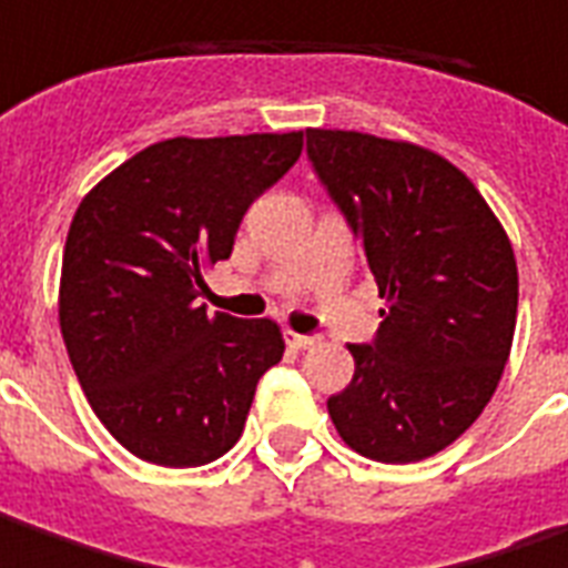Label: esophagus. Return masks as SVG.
<instances>
[{
	"mask_svg": "<svg viewBox=\"0 0 568 568\" xmlns=\"http://www.w3.org/2000/svg\"><path fill=\"white\" fill-rule=\"evenodd\" d=\"M287 346H291V349H312V346H318V336L293 334V331H287Z\"/></svg>",
	"mask_w": 568,
	"mask_h": 568,
	"instance_id": "1",
	"label": "esophagus"
}]
</instances>
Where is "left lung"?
Wrapping results in <instances>:
<instances>
[{
    "instance_id": "8db88e82",
    "label": "left lung",
    "mask_w": 568,
    "mask_h": 568,
    "mask_svg": "<svg viewBox=\"0 0 568 568\" xmlns=\"http://www.w3.org/2000/svg\"><path fill=\"white\" fill-rule=\"evenodd\" d=\"M308 160L346 213L386 300L355 377L327 398L339 439L381 464L433 457L498 389L516 331L510 237L479 187L424 144L306 129Z\"/></svg>"
}]
</instances>
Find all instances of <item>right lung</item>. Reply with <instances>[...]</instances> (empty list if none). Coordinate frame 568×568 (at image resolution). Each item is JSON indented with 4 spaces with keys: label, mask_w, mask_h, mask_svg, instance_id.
Here are the masks:
<instances>
[{
    "label": "right lung",
    "mask_w": 568,
    "mask_h": 568,
    "mask_svg": "<svg viewBox=\"0 0 568 568\" xmlns=\"http://www.w3.org/2000/svg\"><path fill=\"white\" fill-rule=\"evenodd\" d=\"M303 132L148 144L73 213L58 322L82 393L126 452L201 467L244 433L281 327L206 312L203 272L229 260L246 206L300 160Z\"/></svg>",
    "instance_id": "obj_1"
}]
</instances>
